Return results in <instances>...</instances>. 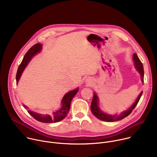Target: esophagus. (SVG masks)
<instances>
[{"label": "esophagus", "instance_id": "esophagus-1", "mask_svg": "<svg viewBox=\"0 0 157 157\" xmlns=\"http://www.w3.org/2000/svg\"><path fill=\"white\" fill-rule=\"evenodd\" d=\"M86 83H87V84H91V82H92V79H91V78H87V79H86Z\"/></svg>", "mask_w": 157, "mask_h": 157}]
</instances>
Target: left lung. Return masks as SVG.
<instances>
[{
    "label": "left lung",
    "instance_id": "left-lung-1",
    "mask_svg": "<svg viewBox=\"0 0 157 157\" xmlns=\"http://www.w3.org/2000/svg\"><path fill=\"white\" fill-rule=\"evenodd\" d=\"M133 60L134 61V65H135L137 71L139 73V74L141 76V80L142 82L144 83V66L140 61V59L139 58L137 54L134 53L133 55ZM142 91L140 93L139 95L138 98L136 100V101L134 102V103L129 107L127 110L122 112L119 114H114V115H110L106 113H103V112L100 109L99 107V98L98 95L94 93V96L93 98V101L91 102V109L93 114L94 116L99 119V120H101L102 121H105V122H114V121H120L121 119H123L125 117L128 116L129 114L132 112L133 109L136 107L137 104H138L142 94Z\"/></svg>",
    "mask_w": 157,
    "mask_h": 157
}]
</instances>
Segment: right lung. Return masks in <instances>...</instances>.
Segmentation results:
<instances>
[{"mask_svg":"<svg viewBox=\"0 0 157 157\" xmlns=\"http://www.w3.org/2000/svg\"><path fill=\"white\" fill-rule=\"evenodd\" d=\"M42 49V44L40 43H36L27 52L25 55L24 57L23 60H22L21 64H20L17 75H16V81L17 84L18 83L21 75L23 73L24 70L26 68V66L28 65L29 62L31 61L32 58L38 53L41 52ZM79 88H76L75 90L70 91L68 93L65 94L64 97L63 98V99L61 101V108L53 113L52 114H41L35 113V112L32 111V110H28L29 113L36 121L43 122V123H55L59 122L62 121L63 119L66 117V116L68 114V112L70 109V105L71 101L73 98L75 97V96L77 94L78 92ZM24 107L27 109V106L24 105Z\"/></svg>","mask_w":157,"mask_h":157,"instance_id":"1","label":"right lung"}]
</instances>
